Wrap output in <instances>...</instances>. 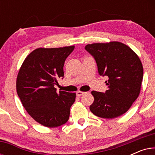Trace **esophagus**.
Returning a JSON list of instances; mask_svg holds the SVG:
<instances>
[{
  "label": "esophagus",
  "instance_id": "esophagus-1",
  "mask_svg": "<svg viewBox=\"0 0 155 155\" xmlns=\"http://www.w3.org/2000/svg\"><path fill=\"white\" fill-rule=\"evenodd\" d=\"M84 93H85V92H82V91H78L76 94H77V96L78 97H80V96H82V95H83Z\"/></svg>",
  "mask_w": 155,
  "mask_h": 155
}]
</instances>
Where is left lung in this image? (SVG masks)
<instances>
[{
	"label": "left lung",
	"mask_w": 155,
	"mask_h": 155,
	"mask_svg": "<svg viewBox=\"0 0 155 155\" xmlns=\"http://www.w3.org/2000/svg\"><path fill=\"white\" fill-rule=\"evenodd\" d=\"M94 57L99 74L107 76L108 90L92 91L94 101L90 109L95 116L114 118L130 109L138 97L143 78V67L137 55L118 41L95 43L85 46Z\"/></svg>",
	"instance_id": "left-lung-1"
}]
</instances>
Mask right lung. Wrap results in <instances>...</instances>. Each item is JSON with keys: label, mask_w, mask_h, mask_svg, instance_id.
Masks as SVG:
<instances>
[{"label": "right lung", "mask_w": 155, "mask_h": 155, "mask_svg": "<svg viewBox=\"0 0 155 155\" xmlns=\"http://www.w3.org/2000/svg\"><path fill=\"white\" fill-rule=\"evenodd\" d=\"M74 46L39 48L30 53L19 71L16 89L23 107L36 121L48 128L65 124L75 93L56 92L57 78L64 77L65 59Z\"/></svg>", "instance_id": "obj_1"}]
</instances>
